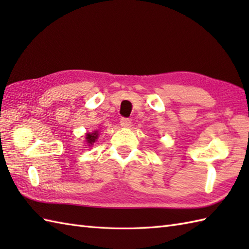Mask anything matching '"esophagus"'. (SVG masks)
<instances>
[{"instance_id": "esophagus-1", "label": "esophagus", "mask_w": 249, "mask_h": 249, "mask_svg": "<svg viewBox=\"0 0 249 249\" xmlns=\"http://www.w3.org/2000/svg\"><path fill=\"white\" fill-rule=\"evenodd\" d=\"M120 123H121V126H122V127L128 128L129 126L131 125V120H130V119H128V118H122V119H121V121H120Z\"/></svg>"}]
</instances>
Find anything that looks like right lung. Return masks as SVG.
I'll return each mask as SVG.
<instances>
[{
  "mask_svg": "<svg viewBox=\"0 0 249 249\" xmlns=\"http://www.w3.org/2000/svg\"><path fill=\"white\" fill-rule=\"evenodd\" d=\"M97 137H98V135H97V131H94L93 134H88V135H87V137H86L87 142H88L89 144H93L94 142H95V140L97 139Z\"/></svg>",
  "mask_w": 249,
  "mask_h": 249,
  "instance_id": "add662e5",
  "label": "right lung"
}]
</instances>
